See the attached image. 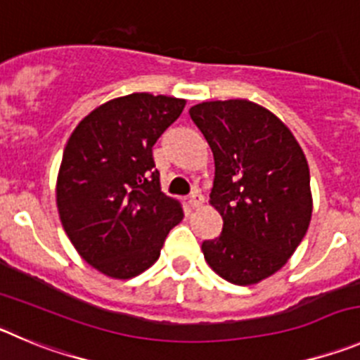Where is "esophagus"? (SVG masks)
I'll use <instances>...</instances> for the list:
<instances>
[{"label":"esophagus","mask_w":360,"mask_h":360,"mask_svg":"<svg viewBox=\"0 0 360 360\" xmlns=\"http://www.w3.org/2000/svg\"><path fill=\"white\" fill-rule=\"evenodd\" d=\"M189 205L193 207V209H198V207L203 205V196L200 191H193L189 196Z\"/></svg>","instance_id":"obj_1"}]
</instances>
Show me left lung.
Segmentation results:
<instances>
[{
    "label": "left lung",
    "instance_id": "8db88e82",
    "mask_svg": "<svg viewBox=\"0 0 360 360\" xmlns=\"http://www.w3.org/2000/svg\"><path fill=\"white\" fill-rule=\"evenodd\" d=\"M189 114L212 150L210 205L223 217L219 236L203 240V255L221 278L259 283L288 262L307 233V158L291 130L253 101H203Z\"/></svg>",
    "mask_w": 360,
    "mask_h": 360
}]
</instances>
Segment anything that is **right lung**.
I'll return each instance as SVG.
<instances>
[{"label":"right lung","instance_id":"1","mask_svg":"<svg viewBox=\"0 0 360 360\" xmlns=\"http://www.w3.org/2000/svg\"><path fill=\"white\" fill-rule=\"evenodd\" d=\"M186 100L134 92L85 115L65 144L57 176L62 226L82 259L112 278L148 269L182 205L160 191L153 144Z\"/></svg>","mask_w":360,"mask_h":360}]
</instances>
